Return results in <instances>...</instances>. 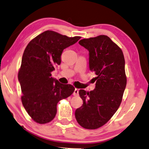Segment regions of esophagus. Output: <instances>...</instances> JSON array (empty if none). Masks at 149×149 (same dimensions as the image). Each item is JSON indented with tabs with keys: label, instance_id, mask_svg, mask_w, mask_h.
Instances as JSON below:
<instances>
[{
	"label": "esophagus",
	"instance_id": "esophagus-1",
	"mask_svg": "<svg viewBox=\"0 0 149 149\" xmlns=\"http://www.w3.org/2000/svg\"><path fill=\"white\" fill-rule=\"evenodd\" d=\"M73 95L74 96H78L79 95V90L77 88H75L74 91V93H73Z\"/></svg>",
	"mask_w": 149,
	"mask_h": 149
}]
</instances>
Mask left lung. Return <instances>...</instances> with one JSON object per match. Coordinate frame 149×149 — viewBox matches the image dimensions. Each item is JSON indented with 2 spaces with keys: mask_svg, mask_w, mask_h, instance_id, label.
<instances>
[{
  "mask_svg": "<svg viewBox=\"0 0 149 149\" xmlns=\"http://www.w3.org/2000/svg\"><path fill=\"white\" fill-rule=\"evenodd\" d=\"M89 51V68L96 75L94 90L79 91L82 106L75 117L83 128L97 129L106 124L119 107L126 86L125 61L121 49L107 36L81 40Z\"/></svg>",
  "mask_w": 149,
  "mask_h": 149,
  "instance_id": "left-lung-1",
  "label": "left lung"
}]
</instances>
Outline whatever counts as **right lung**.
I'll return each mask as SVG.
<instances>
[{"label": "right lung", "instance_id": "obj_1", "mask_svg": "<svg viewBox=\"0 0 149 149\" xmlns=\"http://www.w3.org/2000/svg\"><path fill=\"white\" fill-rule=\"evenodd\" d=\"M80 36L68 37L53 31L38 35L24 51L18 79L21 101L32 119L39 124L49 123L55 118L56 105L72 95L75 88L64 85L51 77L61 55L66 47L76 43Z\"/></svg>", "mask_w": 149, "mask_h": 149}]
</instances>
